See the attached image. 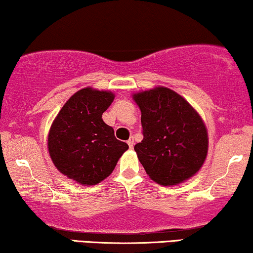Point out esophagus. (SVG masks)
I'll return each instance as SVG.
<instances>
[{
	"instance_id": "34e87169",
	"label": "esophagus",
	"mask_w": 253,
	"mask_h": 253,
	"mask_svg": "<svg viewBox=\"0 0 253 253\" xmlns=\"http://www.w3.org/2000/svg\"><path fill=\"white\" fill-rule=\"evenodd\" d=\"M127 145H129L130 148H133V145H134V141H133V138L131 137L129 140H127Z\"/></svg>"
}]
</instances>
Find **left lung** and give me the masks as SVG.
Returning a JSON list of instances; mask_svg holds the SVG:
<instances>
[{
	"instance_id": "obj_1",
	"label": "left lung",
	"mask_w": 253,
	"mask_h": 253,
	"mask_svg": "<svg viewBox=\"0 0 253 253\" xmlns=\"http://www.w3.org/2000/svg\"><path fill=\"white\" fill-rule=\"evenodd\" d=\"M141 112L144 138L134 145L151 179L178 185L195 176L209 152V133L202 116L178 93L164 86L132 93Z\"/></svg>"
}]
</instances>
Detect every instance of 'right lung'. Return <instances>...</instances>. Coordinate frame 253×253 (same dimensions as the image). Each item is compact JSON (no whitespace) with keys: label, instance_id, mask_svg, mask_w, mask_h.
<instances>
[{"label":"right lung","instance_id":"add662e5","mask_svg":"<svg viewBox=\"0 0 253 253\" xmlns=\"http://www.w3.org/2000/svg\"><path fill=\"white\" fill-rule=\"evenodd\" d=\"M114 98L105 89H79L51 123L47 139L51 161L61 174L81 185H96L108 177L129 148L102 120Z\"/></svg>","mask_w":253,"mask_h":253}]
</instances>
